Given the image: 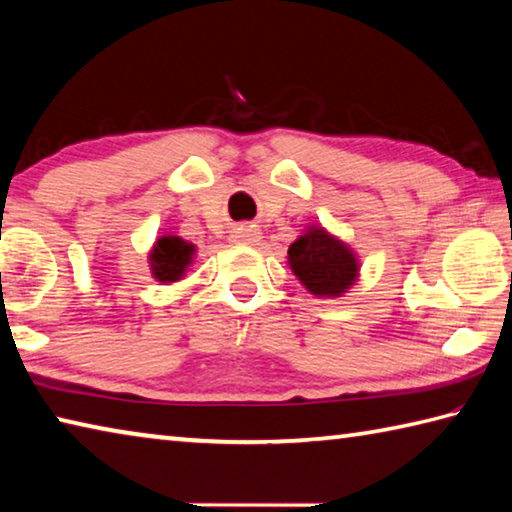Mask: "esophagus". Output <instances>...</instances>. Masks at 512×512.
<instances>
[{
	"label": "esophagus",
	"mask_w": 512,
	"mask_h": 512,
	"mask_svg": "<svg viewBox=\"0 0 512 512\" xmlns=\"http://www.w3.org/2000/svg\"><path fill=\"white\" fill-rule=\"evenodd\" d=\"M262 239V232H259L257 225H237L230 232L232 244H257Z\"/></svg>",
	"instance_id": "34e87169"
}]
</instances>
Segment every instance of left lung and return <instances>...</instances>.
I'll list each match as a JSON object with an SVG mask.
<instances>
[{
	"label": "left lung",
	"mask_w": 512,
	"mask_h": 512,
	"mask_svg": "<svg viewBox=\"0 0 512 512\" xmlns=\"http://www.w3.org/2000/svg\"><path fill=\"white\" fill-rule=\"evenodd\" d=\"M291 273L311 296L341 298L357 284L361 275V259L350 244L311 223L287 250Z\"/></svg>",
	"instance_id": "obj_1"
}]
</instances>
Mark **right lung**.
Listing matches in <instances>:
<instances>
[{"label": "right lung", "instance_id": "1", "mask_svg": "<svg viewBox=\"0 0 512 512\" xmlns=\"http://www.w3.org/2000/svg\"><path fill=\"white\" fill-rule=\"evenodd\" d=\"M196 246L192 241L164 232L153 241L149 250V268L155 282L173 284L180 282L187 275L189 266L194 264Z\"/></svg>", "mask_w": 512, "mask_h": 512}]
</instances>
